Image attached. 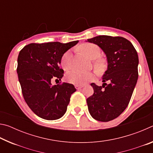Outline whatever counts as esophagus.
Segmentation results:
<instances>
[{
    "mask_svg": "<svg viewBox=\"0 0 153 153\" xmlns=\"http://www.w3.org/2000/svg\"><path fill=\"white\" fill-rule=\"evenodd\" d=\"M75 87H76V88L79 90L80 88H82L84 87V85H75Z\"/></svg>",
    "mask_w": 153,
    "mask_h": 153,
    "instance_id": "obj_1",
    "label": "esophagus"
}]
</instances>
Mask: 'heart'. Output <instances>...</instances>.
Here are the masks:
<instances>
[{
  "label": "heart",
  "instance_id": "1",
  "mask_svg": "<svg viewBox=\"0 0 153 153\" xmlns=\"http://www.w3.org/2000/svg\"><path fill=\"white\" fill-rule=\"evenodd\" d=\"M79 50L90 59H96L100 55V50L98 46L92 43H84L79 46ZM61 66L65 70H69L71 67V51H68L61 58ZM94 67L98 70L104 67V62L98 59L94 63ZM95 74L93 72L72 71L67 75V79L69 82L74 84H83L94 79Z\"/></svg>",
  "mask_w": 153,
  "mask_h": 153
}]
</instances>
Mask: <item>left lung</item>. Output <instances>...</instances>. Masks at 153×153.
<instances>
[{
  "instance_id": "obj_1",
  "label": "left lung",
  "mask_w": 153,
  "mask_h": 153,
  "mask_svg": "<svg viewBox=\"0 0 153 153\" xmlns=\"http://www.w3.org/2000/svg\"><path fill=\"white\" fill-rule=\"evenodd\" d=\"M86 42L99 46L107 57L102 85L92 83L94 94L86 100L92 117L107 122L117 118L128 107L138 77V53L123 37L98 36Z\"/></svg>"
}]
</instances>
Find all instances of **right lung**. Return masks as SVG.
<instances>
[{"label": "right lung", "mask_w": 153, "mask_h": 153, "mask_svg": "<svg viewBox=\"0 0 153 153\" xmlns=\"http://www.w3.org/2000/svg\"><path fill=\"white\" fill-rule=\"evenodd\" d=\"M78 42L32 43L19 52L17 72L23 96L31 110L44 120L63 117L71 95L76 91L73 84L64 82L53 86L51 81L63 77L64 71L60 67L62 56Z\"/></svg>", "instance_id": "right-lung-1"}]
</instances>
